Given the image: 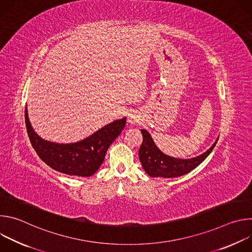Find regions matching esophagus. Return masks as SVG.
<instances>
[{
    "label": "esophagus",
    "instance_id": "esophagus-1",
    "mask_svg": "<svg viewBox=\"0 0 252 252\" xmlns=\"http://www.w3.org/2000/svg\"><path fill=\"white\" fill-rule=\"evenodd\" d=\"M140 120V116L137 112L135 111H131L128 115H127V123L130 125H135L139 122Z\"/></svg>",
    "mask_w": 252,
    "mask_h": 252
}]
</instances>
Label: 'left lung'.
I'll use <instances>...</instances> for the list:
<instances>
[{"instance_id":"1","label":"left lung","mask_w":252,"mask_h":252,"mask_svg":"<svg viewBox=\"0 0 252 252\" xmlns=\"http://www.w3.org/2000/svg\"><path fill=\"white\" fill-rule=\"evenodd\" d=\"M141 133L143 140L138 152V157L143 169L152 177L171 178L189 173L209 156L219 140L218 137L213 145L202 155L185 159L163 154L157 147L151 133L147 129L142 128Z\"/></svg>"}]
</instances>
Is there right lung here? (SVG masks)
Segmentation results:
<instances>
[{
    "instance_id": "1",
    "label": "right lung",
    "mask_w": 252,
    "mask_h": 252,
    "mask_svg": "<svg viewBox=\"0 0 252 252\" xmlns=\"http://www.w3.org/2000/svg\"><path fill=\"white\" fill-rule=\"evenodd\" d=\"M25 119L31 143L41 159L59 172L78 176H91L97 171L107 149L122 133L126 123V118L116 120L82 140L59 143L46 140L34 131L27 105Z\"/></svg>"
}]
</instances>
